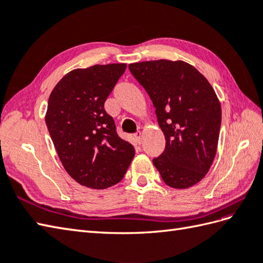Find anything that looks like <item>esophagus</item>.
I'll list each match as a JSON object with an SVG mask.
<instances>
[{"mask_svg":"<svg viewBox=\"0 0 263 263\" xmlns=\"http://www.w3.org/2000/svg\"><path fill=\"white\" fill-rule=\"evenodd\" d=\"M141 137H142L141 131H138L137 133H135V136H133V139H135V141H136L138 144L141 143Z\"/></svg>","mask_w":263,"mask_h":263,"instance_id":"34e87169","label":"esophagus"}]
</instances>
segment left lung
Returning a JSON list of instances; mask_svg holds the SVG:
<instances>
[{
  "instance_id": "8db88e82",
  "label": "left lung",
  "mask_w": 263,
  "mask_h": 263,
  "mask_svg": "<svg viewBox=\"0 0 263 263\" xmlns=\"http://www.w3.org/2000/svg\"><path fill=\"white\" fill-rule=\"evenodd\" d=\"M128 69L148 92L165 136L155 167L171 187L195 185L210 170L219 139L221 107L214 88L183 61H147Z\"/></svg>"
}]
</instances>
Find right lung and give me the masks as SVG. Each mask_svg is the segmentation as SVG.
<instances>
[{"instance_id":"right-lung-1","label":"right lung","mask_w":263,"mask_h":263,"mask_svg":"<svg viewBox=\"0 0 263 263\" xmlns=\"http://www.w3.org/2000/svg\"><path fill=\"white\" fill-rule=\"evenodd\" d=\"M125 69L124 63H113L72 70L49 95V136L65 171L83 186L115 185L135 157V148L117 136L113 117L104 108Z\"/></svg>"}]
</instances>
